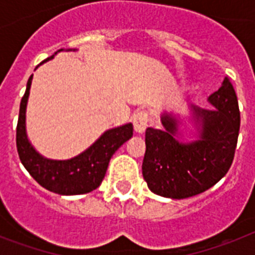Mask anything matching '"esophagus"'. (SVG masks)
Segmentation results:
<instances>
[{
  "label": "esophagus",
  "instance_id": "obj_1",
  "mask_svg": "<svg viewBox=\"0 0 255 255\" xmlns=\"http://www.w3.org/2000/svg\"><path fill=\"white\" fill-rule=\"evenodd\" d=\"M132 123H133V129L137 133H143L148 127V114L145 111H137L132 118Z\"/></svg>",
  "mask_w": 255,
  "mask_h": 255
}]
</instances>
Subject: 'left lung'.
<instances>
[{"label":"left lung","instance_id":"left-lung-1","mask_svg":"<svg viewBox=\"0 0 255 255\" xmlns=\"http://www.w3.org/2000/svg\"><path fill=\"white\" fill-rule=\"evenodd\" d=\"M214 108L190 106L197 139L178 141V119L161 114L163 129L147 128L143 177L155 194L188 198L216 185L233 163L240 132V108L233 85L225 78L208 98Z\"/></svg>","mask_w":255,"mask_h":255}]
</instances>
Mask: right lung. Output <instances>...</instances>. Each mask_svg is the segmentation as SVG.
Wrapping results in <instances>:
<instances>
[{
    "label": "right lung",
    "instance_id": "add662e5",
    "mask_svg": "<svg viewBox=\"0 0 255 255\" xmlns=\"http://www.w3.org/2000/svg\"><path fill=\"white\" fill-rule=\"evenodd\" d=\"M58 51H62V49ZM54 55L47 58L42 63L53 59ZM31 79L33 75L27 81L18 116L17 151L21 163L39 185L54 193L74 196L88 193L96 189L103 181L112 155L133 135L132 124L128 123L108 129L91 147H88L85 152H82L73 159H46L35 151L26 133V106L29 99Z\"/></svg>",
    "mask_w": 255,
    "mask_h": 255
}]
</instances>
